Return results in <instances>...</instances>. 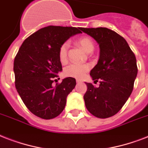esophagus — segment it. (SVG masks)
Wrapping results in <instances>:
<instances>
[{"mask_svg":"<svg viewBox=\"0 0 148 148\" xmlns=\"http://www.w3.org/2000/svg\"><path fill=\"white\" fill-rule=\"evenodd\" d=\"M76 82H77V84H79V83H81V80H80V79H77V80H76Z\"/></svg>","mask_w":148,"mask_h":148,"instance_id":"esophagus-1","label":"esophagus"}]
</instances>
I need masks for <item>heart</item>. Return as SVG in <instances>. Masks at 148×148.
<instances>
[{"label": "heart", "mask_w": 148, "mask_h": 148, "mask_svg": "<svg viewBox=\"0 0 148 148\" xmlns=\"http://www.w3.org/2000/svg\"><path fill=\"white\" fill-rule=\"evenodd\" d=\"M77 43L88 53L92 52L95 48L94 41L89 37H81L77 40ZM68 48H69V42L65 41L60 45L58 49V58L60 63L62 64H65L67 61ZM89 70H90V66L88 64H71L65 67L64 72L67 77H71L74 78H81Z\"/></svg>", "instance_id": "heart-1"}]
</instances>
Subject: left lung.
<instances>
[{
	"label": "left lung",
	"instance_id": "8db88e82",
	"mask_svg": "<svg viewBox=\"0 0 148 148\" xmlns=\"http://www.w3.org/2000/svg\"><path fill=\"white\" fill-rule=\"evenodd\" d=\"M81 30L91 36L99 44L100 58L90 72L99 88L86 83L88 90L84 95L88 111L99 118L116 114L132 93L138 74L134 53L123 37L106 27Z\"/></svg>",
	"mask_w": 148,
	"mask_h": 148
}]
</instances>
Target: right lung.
<instances>
[{
  "label": "right lung",
  "instance_id": "obj_1",
  "mask_svg": "<svg viewBox=\"0 0 148 148\" xmlns=\"http://www.w3.org/2000/svg\"><path fill=\"white\" fill-rule=\"evenodd\" d=\"M81 27L47 26L26 38L14 61L15 87L28 110L36 116L49 120L64 109L67 95L75 88L76 80L67 77L57 81L62 71L58 49L62 43Z\"/></svg>",
  "mask_w": 148,
  "mask_h": 148
}]
</instances>
